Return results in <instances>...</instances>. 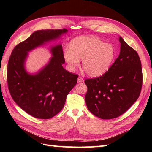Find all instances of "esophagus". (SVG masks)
<instances>
[{
  "mask_svg": "<svg viewBox=\"0 0 152 152\" xmlns=\"http://www.w3.org/2000/svg\"><path fill=\"white\" fill-rule=\"evenodd\" d=\"M83 79H82V78L81 77H78V79H77V81H78V82H79V83H80V82H83Z\"/></svg>",
  "mask_w": 152,
  "mask_h": 152,
  "instance_id": "obj_1",
  "label": "esophagus"
}]
</instances>
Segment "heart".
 Masks as SVG:
<instances>
[{
	"label": "heart",
	"instance_id": "1",
	"mask_svg": "<svg viewBox=\"0 0 152 152\" xmlns=\"http://www.w3.org/2000/svg\"><path fill=\"white\" fill-rule=\"evenodd\" d=\"M115 55V50L111 44L93 36H82L73 39L70 48L63 50V57L69 69L74 71L82 66L87 75L92 77H99L107 72L111 66Z\"/></svg>",
	"mask_w": 152,
	"mask_h": 152
}]
</instances>
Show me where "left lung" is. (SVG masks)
Masks as SVG:
<instances>
[{"mask_svg":"<svg viewBox=\"0 0 152 152\" xmlns=\"http://www.w3.org/2000/svg\"><path fill=\"white\" fill-rule=\"evenodd\" d=\"M121 52L102 76L87 79L86 103L95 116L103 119L119 117L139 98L142 84L138 54L120 37Z\"/></svg>","mask_w":152,"mask_h":152,"instance_id":"1","label":"left lung"}]
</instances>
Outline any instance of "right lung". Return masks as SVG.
Returning a JSON list of instances; mask_svg holds the SVG:
<instances>
[{
	"label": "right lung",
	"mask_w": 152,
	"mask_h": 152,
	"mask_svg": "<svg viewBox=\"0 0 152 152\" xmlns=\"http://www.w3.org/2000/svg\"><path fill=\"white\" fill-rule=\"evenodd\" d=\"M67 31L66 28L36 31L16 45L9 59L7 80L11 97L22 110L35 118L48 119L60 112L79 75L63 68L65 59L61 45L52 48L53 57L34 75H29L24 68L27 52Z\"/></svg>",
	"instance_id": "obj_1"
}]
</instances>
